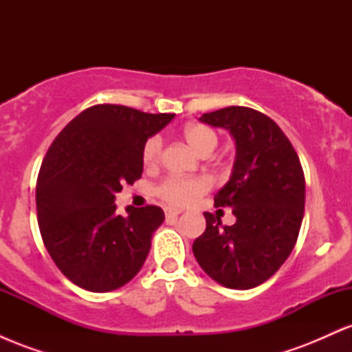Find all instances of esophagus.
Wrapping results in <instances>:
<instances>
[{
    "instance_id": "esophagus-1",
    "label": "esophagus",
    "mask_w": 352,
    "mask_h": 352,
    "mask_svg": "<svg viewBox=\"0 0 352 352\" xmlns=\"http://www.w3.org/2000/svg\"><path fill=\"white\" fill-rule=\"evenodd\" d=\"M180 213H182V210H179V208H165V215H167L168 218L179 217Z\"/></svg>"
}]
</instances>
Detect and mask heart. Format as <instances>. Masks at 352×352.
I'll return each instance as SVG.
<instances>
[{
	"instance_id": "b5f03b06",
	"label": "heart",
	"mask_w": 352,
	"mask_h": 352,
	"mask_svg": "<svg viewBox=\"0 0 352 352\" xmlns=\"http://www.w3.org/2000/svg\"><path fill=\"white\" fill-rule=\"evenodd\" d=\"M185 140L200 152L201 155L210 153L217 147L218 137L213 129L207 127L204 124H190L184 129ZM164 140L160 135L148 137L147 142L142 147V160L145 167H155L160 160L162 153ZM210 190V180L205 177H179L168 175L157 184L153 192L160 200L167 201L177 207H185V205L193 204L199 197L207 193Z\"/></svg>"
}]
</instances>
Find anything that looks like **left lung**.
<instances>
[{
    "mask_svg": "<svg viewBox=\"0 0 352 352\" xmlns=\"http://www.w3.org/2000/svg\"><path fill=\"white\" fill-rule=\"evenodd\" d=\"M228 129L236 160L215 207L233 208L236 223L220 227L205 212L207 228L193 241V254L212 280L250 289L273 276L293 252L305 215V172L285 132L263 112L230 106L200 117Z\"/></svg>",
    "mask_w": 352,
    "mask_h": 352,
    "instance_id": "8db88e82",
    "label": "left lung"
}]
</instances>
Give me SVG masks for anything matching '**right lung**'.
<instances>
[{"label":"right lung","mask_w":352,"mask_h":352,"mask_svg":"<svg viewBox=\"0 0 352 352\" xmlns=\"http://www.w3.org/2000/svg\"><path fill=\"white\" fill-rule=\"evenodd\" d=\"M173 117L98 104L51 144L36 182L39 232L60 273L79 288L112 292L142 268L164 210L127 207L120 215L116 193L142 177L144 144Z\"/></svg>","instance_id":"right-lung-1"}]
</instances>
